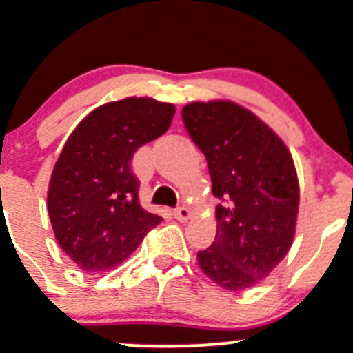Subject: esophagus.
Returning a JSON list of instances; mask_svg holds the SVG:
<instances>
[{
	"label": "esophagus",
	"instance_id": "34e87169",
	"mask_svg": "<svg viewBox=\"0 0 353 353\" xmlns=\"http://www.w3.org/2000/svg\"><path fill=\"white\" fill-rule=\"evenodd\" d=\"M190 215H191V212H190V208L188 207H177L176 210H174V217L177 219V221H181V222H184V221H188V219H190Z\"/></svg>",
	"mask_w": 353,
	"mask_h": 353
}]
</instances>
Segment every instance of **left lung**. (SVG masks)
I'll use <instances>...</instances> for the list:
<instances>
[{
	"label": "left lung",
	"instance_id": "8db88e82",
	"mask_svg": "<svg viewBox=\"0 0 353 353\" xmlns=\"http://www.w3.org/2000/svg\"><path fill=\"white\" fill-rule=\"evenodd\" d=\"M188 134L208 163L217 234L198 252L205 276L228 292L268 278L292 248L299 177L292 153L255 114L232 101H194L183 108Z\"/></svg>",
	"mask_w": 353,
	"mask_h": 353
}]
</instances>
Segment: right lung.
I'll return each mask as SVG.
<instances>
[{
  "instance_id": "right-lung-1",
  "label": "right lung",
  "mask_w": 353,
  "mask_h": 353,
  "mask_svg": "<svg viewBox=\"0 0 353 353\" xmlns=\"http://www.w3.org/2000/svg\"><path fill=\"white\" fill-rule=\"evenodd\" d=\"M174 114L172 103L131 97L98 107L68 136L51 174L48 214L58 245L82 271L119 265L162 222L139 205L131 160Z\"/></svg>"
}]
</instances>
